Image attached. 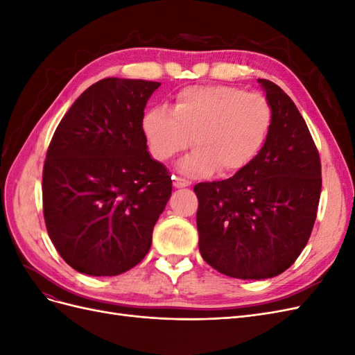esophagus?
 Segmentation results:
<instances>
[{
	"label": "esophagus",
	"mask_w": 355,
	"mask_h": 355,
	"mask_svg": "<svg viewBox=\"0 0 355 355\" xmlns=\"http://www.w3.org/2000/svg\"><path fill=\"white\" fill-rule=\"evenodd\" d=\"M173 185H175V188H185V187H189V185H191V182L187 180L185 178L175 176V178H173Z\"/></svg>",
	"instance_id": "1"
}]
</instances>
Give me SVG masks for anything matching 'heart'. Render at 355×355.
Instances as JSON below:
<instances>
[{"label":"heart","mask_w":355,"mask_h":355,"mask_svg":"<svg viewBox=\"0 0 355 355\" xmlns=\"http://www.w3.org/2000/svg\"><path fill=\"white\" fill-rule=\"evenodd\" d=\"M272 123L270 102L262 94L234 85H192L176 96L173 111L154 106L142 128L151 155L166 163L192 144L197 146L180 163L189 176L213 171L235 173L261 151Z\"/></svg>","instance_id":"b5f03b06"}]
</instances>
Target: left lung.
<instances>
[{
	"mask_svg": "<svg viewBox=\"0 0 355 355\" xmlns=\"http://www.w3.org/2000/svg\"><path fill=\"white\" fill-rule=\"evenodd\" d=\"M257 81L272 111L259 154L232 178L194 187L202 259L241 280L271 278L295 263L321 192L318 149L302 115L277 84Z\"/></svg>",
	"mask_w": 355,
	"mask_h": 355,
	"instance_id": "1",
	"label": "left lung"
}]
</instances>
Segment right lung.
<instances>
[{
	"mask_svg": "<svg viewBox=\"0 0 355 355\" xmlns=\"http://www.w3.org/2000/svg\"><path fill=\"white\" fill-rule=\"evenodd\" d=\"M161 83L103 78L62 118L42 168L49 237L73 270L118 275L141 262L171 196L148 153L142 120Z\"/></svg>",
	"mask_w": 355,
	"mask_h": 355,
	"instance_id": "1",
	"label": "right lung"
}]
</instances>
